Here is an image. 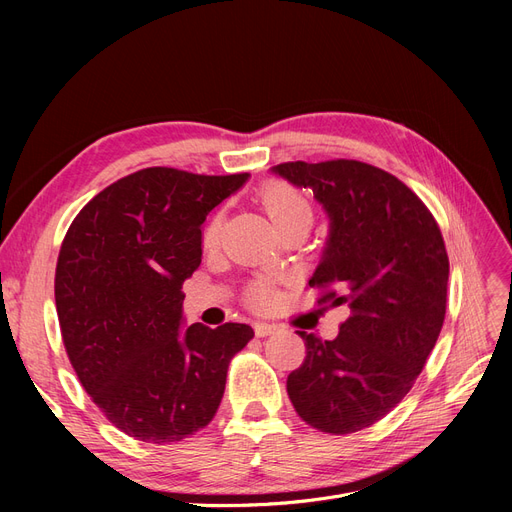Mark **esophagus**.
Listing matches in <instances>:
<instances>
[{
	"instance_id": "34e87169",
	"label": "esophagus",
	"mask_w": 512,
	"mask_h": 512,
	"mask_svg": "<svg viewBox=\"0 0 512 512\" xmlns=\"http://www.w3.org/2000/svg\"><path fill=\"white\" fill-rule=\"evenodd\" d=\"M276 330H278V328H276L274 324H263V321H261V324H255V334H257L259 338L272 336Z\"/></svg>"
}]
</instances>
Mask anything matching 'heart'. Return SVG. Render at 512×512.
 Wrapping results in <instances>:
<instances>
[{
  "label": "heart",
  "instance_id": "heart-1",
  "mask_svg": "<svg viewBox=\"0 0 512 512\" xmlns=\"http://www.w3.org/2000/svg\"><path fill=\"white\" fill-rule=\"evenodd\" d=\"M259 199H261L263 209L267 211V215H270L278 230H284L292 224L313 222V207H311L309 199L299 191L297 186H292L284 180L267 182L261 188ZM220 226H222L220 213H215L203 230V245L205 247H213L215 242H218ZM276 297L278 294H276L274 286L263 278L255 280L247 290L249 303L259 311L270 309L276 303Z\"/></svg>",
  "mask_w": 512,
  "mask_h": 512
}]
</instances>
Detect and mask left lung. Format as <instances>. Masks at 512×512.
Listing matches in <instances>:
<instances>
[{
	"instance_id": "left-lung-1",
	"label": "left lung",
	"mask_w": 512,
	"mask_h": 512,
	"mask_svg": "<svg viewBox=\"0 0 512 512\" xmlns=\"http://www.w3.org/2000/svg\"><path fill=\"white\" fill-rule=\"evenodd\" d=\"M313 188L330 236L309 286L348 305L334 340L299 332L307 357L286 390L299 417L332 436L359 432L409 394L446 315L448 253L436 218L396 176L357 159L272 168Z\"/></svg>"
}]
</instances>
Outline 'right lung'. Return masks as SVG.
<instances>
[{"mask_svg":"<svg viewBox=\"0 0 512 512\" xmlns=\"http://www.w3.org/2000/svg\"><path fill=\"white\" fill-rule=\"evenodd\" d=\"M249 174L145 168L78 211L56 265L62 340L80 384L126 436L180 442L218 411L247 324L182 330V284L201 263L207 213Z\"/></svg>","mask_w":512,"mask_h":512,"instance_id":"obj_1","label":"right lung"}]
</instances>
